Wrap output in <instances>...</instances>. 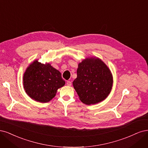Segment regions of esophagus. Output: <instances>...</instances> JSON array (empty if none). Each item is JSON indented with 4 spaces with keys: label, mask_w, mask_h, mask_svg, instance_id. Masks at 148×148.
Segmentation results:
<instances>
[{
    "label": "esophagus",
    "mask_w": 148,
    "mask_h": 148,
    "mask_svg": "<svg viewBox=\"0 0 148 148\" xmlns=\"http://www.w3.org/2000/svg\"><path fill=\"white\" fill-rule=\"evenodd\" d=\"M66 84H67V85H68V86H71V85H72V83H71V81H67Z\"/></svg>",
    "instance_id": "1"
}]
</instances>
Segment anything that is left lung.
Instances as JSON below:
<instances>
[{"label": "left lung", "mask_w": 148, "mask_h": 148, "mask_svg": "<svg viewBox=\"0 0 148 148\" xmlns=\"http://www.w3.org/2000/svg\"><path fill=\"white\" fill-rule=\"evenodd\" d=\"M77 78L73 86L81 101L93 104L105 99L110 93L112 77L110 70L98 58H87L79 64Z\"/></svg>", "instance_id": "8db88e82"}]
</instances>
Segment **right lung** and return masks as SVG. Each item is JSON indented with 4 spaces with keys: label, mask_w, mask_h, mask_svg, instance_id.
Segmentation results:
<instances>
[{
    "label": "right lung",
    "mask_w": 148,
    "mask_h": 148,
    "mask_svg": "<svg viewBox=\"0 0 148 148\" xmlns=\"http://www.w3.org/2000/svg\"><path fill=\"white\" fill-rule=\"evenodd\" d=\"M65 81L59 71L50 64H42L34 61L29 65L23 76V85L26 93L33 99L47 103L53 98L58 88Z\"/></svg>",
    "instance_id": "right-lung-1"
}]
</instances>
